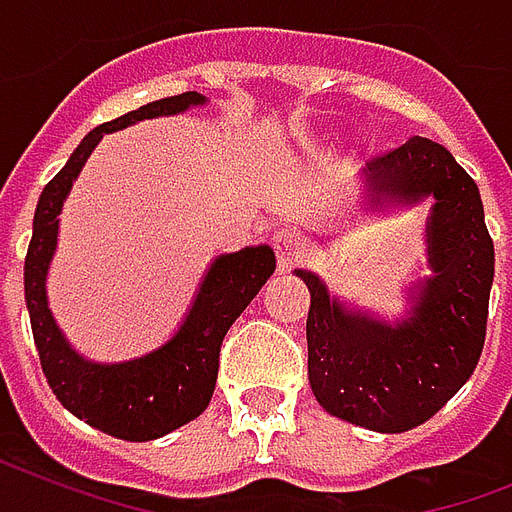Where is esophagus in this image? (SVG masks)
I'll return each instance as SVG.
<instances>
[{
    "mask_svg": "<svg viewBox=\"0 0 512 512\" xmlns=\"http://www.w3.org/2000/svg\"><path fill=\"white\" fill-rule=\"evenodd\" d=\"M272 248L277 253V264L280 269L293 267L296 261L301 259V237L293 232V229H280L275 237H272Z\"/></svg>",
    "mask_w": 512,
    "mask_h": 512,
    "instance_id": "obj_1",
    "label": "esophagus"
}]
</instances>
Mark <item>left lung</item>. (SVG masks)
I'll use <instances>...</instances> for the list:
<instances>
[{"instance_id": "obj_1", "label": "left lung", "mask_w": 512, "mask_h": 512, "mask_svg": "<svg viewBox=\"0 0 512 512\" xmlns=\"http://www.w3.org/2000/svg\"><path fill=\"white\" fill-rule=\"evenodd\" d=\"M371 202L435 197L427 221L433 277L403 323L347 312L326 285L310 288L307 368L328 414L376 433L425 425L470 379L481 358L494 280V243L478 186L446 146L414 136L366 165Z\"/></svg>"}]
</instances>
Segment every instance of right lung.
Segmentation results:
<instances>
[{"label":"right lung","instance_id":"obj_1","mask_svg":"<svg viewBox=\"0 0 512 512\" xmlns=\"http://www.w3.org/2000/svg\"><path fill=\"white\" fill-rule=\"evenodd\" d=\"M197 104H205V98L189 90L152 101L136 112L122 114L117 120L90 130L69 162L42 189L34 213V232L23 264V285L34 344L47 384L74 417L85 419L87 425L122 441H154L200 417L211 403L219 376L221 342L229 326L240 318V312L275 272V251L269 245L219 256L202 280L200 293L178 334L152 355L112 366L79 358L63 339L61 328L55 326L53 312L47 310L45 275L58 237V213L95 144L104 138V133L128 128L138 120L184 112Z\"/></svg>","mask_w":512,"mask_h":512}]
</instances>
